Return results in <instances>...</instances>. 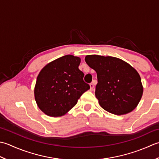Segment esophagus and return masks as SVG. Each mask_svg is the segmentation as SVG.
Instances as JSON below:
<instances>
[{
	"mask_svg": "<svg viewBox=\"0 0 159 159\" xmlns=\"http://www.w3.org/2000/svg\"><path fill=\"white\" fill-rule=\"evenodd\" d=\"M94 89H95V87H94V84L93 83H91L90 84V91H93Z\"/></svg>",
	"mask_w": 159,
	"mask_h": 159,
	"instance_id": "obj_1",
	"label": "esophagus"
}]
</instances>
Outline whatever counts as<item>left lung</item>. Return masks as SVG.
I'll return each instance as SVG.
<instances>
[{
  "instance_id": "8db88e82",
  "label": "left lung",
  "mask_w": 159,
  "mask_h": 159,
  "mask_svg": "<svg viewBox=\"0 0 159 159\" xmlns=\"http://www.w3.org/2000/svg\"><path fill=\"white\" fill-rule=\"evenodd\" d=\"M86 64L97 73L95 96L105 111L116 115L132 112L143 93L141 77L134 68L119 58L88 55Z\"/></svg>"
}]
</instances>
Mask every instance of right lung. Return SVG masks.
Segmentation results:
<instances>
[{"label": "right lung", "mask_w": 159, "mask_h": 159, "mask_svg": "<svg viewBox=\"0 0 159 159\" xmlns=\"http://www.w3.org/2000/svg\"><path fill=\"white\" fill-rule=\"evenodd\" d=\"M80 57L67 55L47 64L39 73L34 88L38 108L53 117L63 116L90 89L79 69Z\"/></svg>", "instance_id": "add662e5"}]
</instances>
